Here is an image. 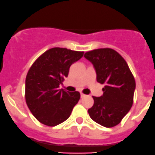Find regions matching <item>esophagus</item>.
Segmentation results:
<instances>
[{
	"label": "esophagus",
	"instance_id": "obj_1",
	"mask_svg": "<svg viewBox=\"0 0 155 155\" xmlns=\"http://www.w3.org/2000/svg\"><path fill=\"white\" fill-rule=\"evenodd\" d=\"M80 94H81V97H85V96H86L85 94H84L83 93H81Z\"/></svg>",
	"mask_w": 155,
	"mask_h": 155
}]
</instances>
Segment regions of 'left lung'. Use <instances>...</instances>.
I'll use <instances>...</instances> for the list:
<instances>
[{
	"instance_id": "8db88e82",
	"label": "left lung",
	"mask_w": 155,
	"mask_h": 155,
	"mask_svg": "<svg viewBox=\"0 0 155 155\" xmlns=\"http://www.w3.org/2000/svg\"><path fill=\"white\" fill-rule=\"evenodd\" d=\"M84 57L92 64L97 82L105 84L103 95L93 96L94 105L88 110V114L103 127H115L133 106L134 77L125 60L113 49H96L86 52Z\"/></svg>"
}]
</instances>
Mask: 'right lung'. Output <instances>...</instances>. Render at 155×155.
<instances>
[{"label":"right lung","mask_w":155,"mask_h":155,"mask_svg":"<svg viewBox=\"0 0 155 155\" xmlns=\"http://www.w3.org/2000/svg\"><path fill=\"white\" fill-rule=\"evenodd\" d=\"M84 52L53 48L38 58L25 78V101L31 114L41 124L55 127L70 117L80 98L79 91L59 89L70 67Z\"/></svg>","instance_id":"right-lung-1"}]
</instances>
